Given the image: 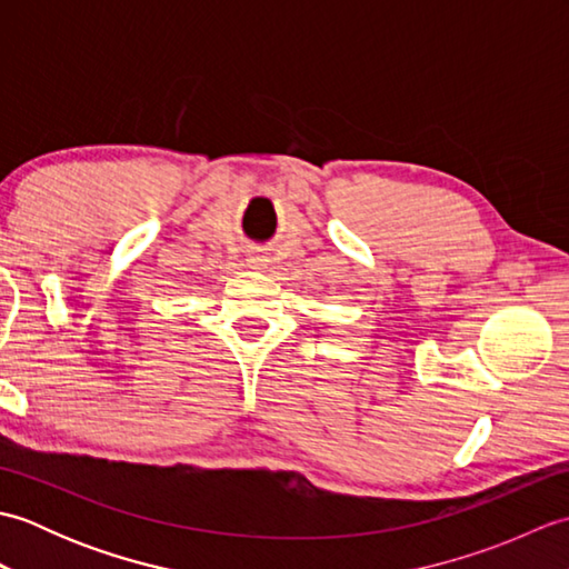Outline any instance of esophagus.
<instances>
[{"label":"esophagus","mask_w":569,"mask_h":569,"mask_svg":"<svg viewBox=\"0 0 569 569\" xmlns=\"http://www.w3.org/2000/svg\"><path fill=\"white\" fill-rule=\"evenodd\" d=\"M266 261H269V259H266L259 249H253V251L247 253V263L251 266V269H261V266H266Z\"/></svg>","instance_id":"34e87169"}]
</instances>
